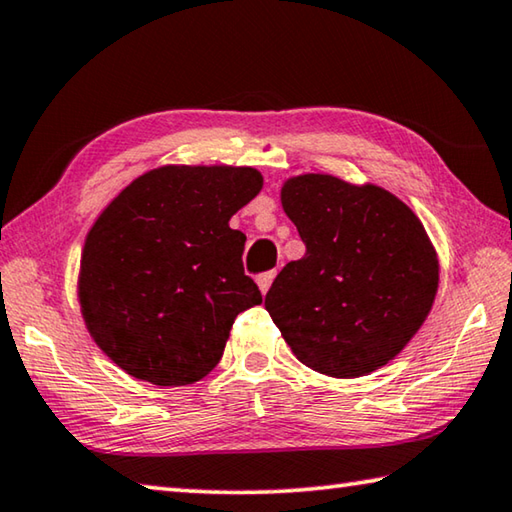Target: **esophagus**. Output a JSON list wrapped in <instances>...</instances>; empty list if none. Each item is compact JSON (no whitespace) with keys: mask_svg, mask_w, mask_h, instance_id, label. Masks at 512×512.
Returning <instances> with one entry per match:
<instances>
[{"mask_svg":"<svg viewBox=\"0 0 512 512\" xmlns=\"http://www.w3.org/2000/svg\"><path fill=\"white\" fill-rule=\"evenodd\" d=\"M274 276H276V272L272 270V272H263V274H258V279H256V283H258V288H261V292L265 294L267 290H270V285H272V281H274Z\"/></svg>","mask_w":512,"mask_h":512,"instance_id":"1","label":"esophagus"}]
</instances>
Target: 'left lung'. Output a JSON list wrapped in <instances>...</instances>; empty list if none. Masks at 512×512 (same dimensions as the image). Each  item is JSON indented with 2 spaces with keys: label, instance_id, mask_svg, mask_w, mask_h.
Instances as JSON below:
<instances>
[{
  "label": "left lung",
  "instance_id": "obj_1",
  "mask_svg": "<svg viewBox=\"0 0 512 512\" xmlns=\"http://www.w3.org/2000/svg\"><path fill=\"white\" fill-rule=\"evenodd\" d=\"M283 211L306 256L276 276L265 308L297 360L330 378H360L393 360L423 326L438 258L423 222L380 186L333 175L283 184Z\"/></svg>",
  "mask_w": 512,
  "mask_h": 512
}]
</instances>
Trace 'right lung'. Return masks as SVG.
<instances>
[{
	"mask_svg": "<svg viewBox=\"0 0 512 512\" xmlns=\"http://www.w3.org/2000/svg\"><path fill=\"white\" fill-rule=\"evenodd\" d=\"M263 175L164 166L134 179L89 229L78 299L87 330L132 378L184 387L215 369L242 310L263 301L231 215Z\"/></svg>",
	"mask_w": 512,
	"mask_h": 512,
	"instance_id": "right-lung-1",
	"label": "right lung"
}]
</instances>
